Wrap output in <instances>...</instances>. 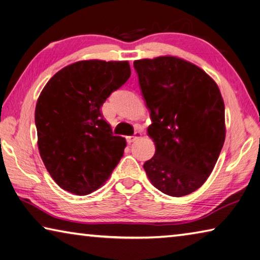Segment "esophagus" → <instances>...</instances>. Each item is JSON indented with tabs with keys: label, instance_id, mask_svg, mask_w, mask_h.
<instances>
[{
	"label": "esophagus",
	"instance_id": "esophagus-1",
	"mask_svg": "<svg viewBox=\"0 0 260 260\" xmlns=\"http://www.w3.org/2000/svg\"><path fill=\"white\" fill-rule=\"evenodd\" d=\"M140 137H142V134H140L139 131H136L134 136H129V137H127V142H129V143L136 142V140L139 139Z\"/></svg>",
	"mask_w": 260,
	"mask_h": 260
}]
</instances>
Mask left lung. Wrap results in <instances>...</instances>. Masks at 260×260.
Here are the masks:
<instances>
[{
  "label": "left lung",
  "mask_w": 260,
  "mask_h": 260,
  "mask_svg": "<svg viewBox=\"0 0 260 260\" xmlns=\"http://www.w3.org/2000/svg\"><path fill=\"white\" fill-rule=\"evenodd\" d=\"M134 67L155 145L144 164L148 180L172 197L193 192L211 175L226 138L218 85L193 63L170 55L137 59Z\"/></svg>",
  "instance_id": "8db88e82"
}]
</instances>
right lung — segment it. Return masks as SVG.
Instances as JSON below:
<instances>
[{
  "label": "right lung",
  "instance_id": "add662e5",
  "mask_svg": "<svg viewBox=\"0 0 260 260\" xmlns=\"http://www.w3.org/2000/svg\"><path fill=\"white\" fill-rule=\"evenodd\" d=\"M131 75L127 61H78L56 72L36 106L38 148L53 180L71 193L104 185L126 146L114 136L101 107Z\"/></svg>",
  "mask_w": 260,
  "mask_h": 260
}]
</instances>
